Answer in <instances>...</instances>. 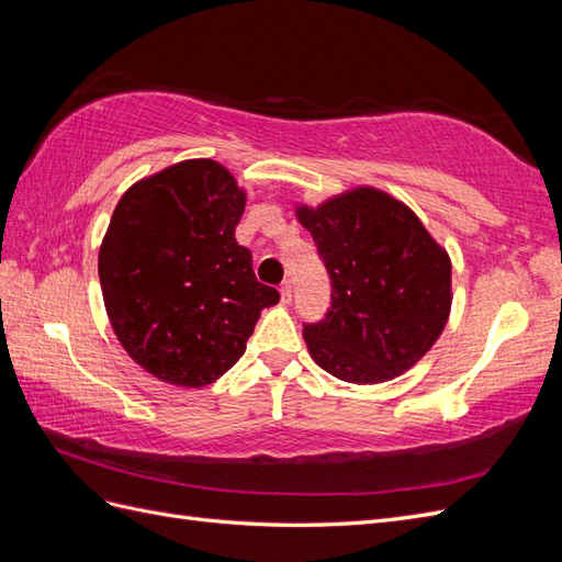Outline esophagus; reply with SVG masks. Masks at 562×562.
Segmentation results:
<instances>
[{
	"mask_svg": "<svg viewBox=\"0 0 562 562\" xmlns=\"http://www.w3.org/2000/svg\"><path fill=\"white\" fill-rule=\"evenodd\" d=\"M293 300V283L291 281H283L281 283V302H291Z\"/></svg>",
	"mask_w": 562,
	"mask_h": 562,
	"instance_id": "obj_1",
	"label": "esophagus"
}]
</instances>
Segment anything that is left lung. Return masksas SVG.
I'll use <instances>...</instances> for the list:
<instances>
[{
  "mask_svg": "<svg viewBox=\"0 0 562 562\" xmlns=\"http://www.w3.org/2000/svg\"><path fill=\"white\" fill-rule=\"evenodd\" d=\"M333 281V307L304 326L312 359L351 384L389 382L411 370L446 330L452 262L415 211L370 184L295 203Z\"/></svg>",
  "mask_w": 562,
  "mask_h": 562,
  "instance_id": "obj_1",
  "label": "left lung"
}]
</instances>
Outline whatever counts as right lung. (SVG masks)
<instances>
[{"label": "right lung", "mask_w": 562, "mask_h": 562, "mask_svg": "<svg viewBox=\"0 0 562 562\" xmlns=\"http://www.w3.org/2000/svg\"><path fill=\"white\" fill-rule=\"evenodd\" d=\"M246 190L213 159H184L133 182L98 252L119 345L151 378L201 389L241 359L279 291L255 279L234 229Z\"/></svg>", "instance_id": "right-lung-1"}]
</instances>
